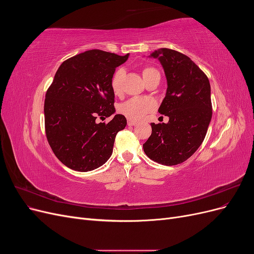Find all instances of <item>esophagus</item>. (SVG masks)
<instances>
[{
    "instance_id": "esophagus-1",
    "label": "esophagus",
    "mask_w": 254,
    "mask_h": 254,
    "mask_svg": "<svg viewBox=\"0 0 254 254\" xmlns=\"http://www.w3.org/2000/svg\"><path fill=\"white\" fill-rule=\"evenodd\" d=\"M127 124H128V126H134V125L136 124V121L128 119V121H127Z\"/></svg>"
}]
</instances>
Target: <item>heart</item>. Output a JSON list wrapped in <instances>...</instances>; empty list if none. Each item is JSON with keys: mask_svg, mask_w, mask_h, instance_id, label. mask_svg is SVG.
I'll use <instances>...</instances> for the list:
<instances>
[{"mask_svg": "<svg viewBox=\"0 0 254 254\" xmlns=\"http://www.w3.org/2000/svg\"><path fill=\"white\" fill-rule=\"evenodd\" d=\"M158 72L153 67H146L143 71V77L150 73ZM125 75L124 68H119L112 76L111 89L115 95H119L122 92V80ZM156 101L150 97H133L128 99L127 102L119 106V112L124 114L130 120H141L146 114L156 108Z\"/></svg>", "mask_w": 254, "mask_h": 254, "instance_id": "1", "label": "heart"}]
</instances>
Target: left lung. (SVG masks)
Masks as SVG:
<instances>
[{"instance_id":"1","label":"left lung","mask_w":254,"mask_h":254,"mask_svg":"<svg viewBox=\"0 0 254 254\" xmlns=\"http://www.w3.org/2000/svg\"><path fill=\"white\" fill-rule=\"evenodd\" d=\"M164 68L166 95L159 113L167 124H151V134L143 144L147 157L172 166L187 161L203 142L212 119L211 87L206 75L193 60L171 49L152 53Z\"/></svg>"}]
</instances>
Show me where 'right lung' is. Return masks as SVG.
I'll list each match as a JSON object with an SVG mask.
<instances>
[{"label": "right lung", "mask_w": 254, "mask_h": 254, "mask_svg": "<svg viewBox=\"0 0 254 254\" xmlns=\"http://www.w3.org/2000/svg\"><path fill=\"white\" fill-rule=\"evenodd\" d=\"M128 58L90 50L64 61L45 94V134L53 152L71 170L89 172L112 155L117 133L127 125L115 112L111 79L115 67Z\"/></svg>", "instance_id": "add662e5"}]
</instances>
